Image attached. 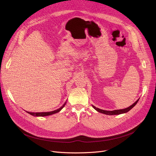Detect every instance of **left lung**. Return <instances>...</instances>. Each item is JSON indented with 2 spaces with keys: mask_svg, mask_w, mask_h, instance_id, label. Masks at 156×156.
Wrapping results in <instances>:
<instances>
[{
  "mask_svg": "<svg viewBox=\"0 0 156 156\" xmlns=\"http://www.w3.org/2000/svg\"><path fill=\"white\" fill-rule=\"evenodd\" d=\"M139 99H138L133 104H132L131 106H129V107L126 108V109H119V110H114V111H104V110H102V109H99L97 108L96 107H95V106L92 105L93 108L96 110L98 112H101L102 114H107V115H116V114H122V113H125V112H128L130 109H132L134 106L136 104V103L138 102Z\"/></svg>",
  "mask_w": 156,
  "mask_h": 156,
  "instance_id": "1",
  "label": "left lung"
}]
</instances>
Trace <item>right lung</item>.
<instances>
[{"label":"right lung","mask_w":156,"mask_h":156,"mask_svg":"<svg viewBox=\"0 0 156 156\" xmlns=\"http://www.w3.org/2000/svg\"><path fill=\"white\" fill-rule=\"evenodd\" d=\"M66 103L62 106V107L58 109H57L55 111H53L51 112H27L28 113H29L32 116H49V115H52V114H54L55 113H57L59 112L63 108L64 106L65 105Z\"/></svg>","instance_id":"add662e5"}]
</instances>
